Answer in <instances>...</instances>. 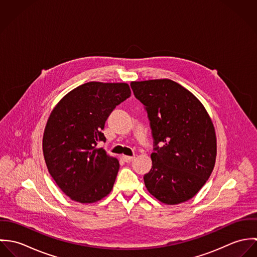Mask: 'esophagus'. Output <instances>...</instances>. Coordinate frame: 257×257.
I'll use <instances>...</instances> for the list:
<instances>
[{"instance_id": "esophagus-1", "label": "esophagus", "mask_w": 257, "mask_h": 257, "mask_svg": "<svg viewBox=\"0 0 257 257\" xmlns=\"http://www.w3.org/2000/svg\"><path fill=\"white\" fill-rule=\"evenodd\" d=\"M135 158H136L135 156H126V155H122V156H121V159H122L124 162H126V163L133 161Z\"/></svg>"}]
</instances>
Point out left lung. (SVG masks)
Masks as SVG:
<instances>
[{
    "mask_svg": "<svg viewBox=\"0 0 257 257\" xmlns=\"http://www.w3.org/2000/svg\"><path fill=\"white\" fill-rule=\"evenodd\" d=\"M131 87L147 112L153 139L152 167L144 176L148 192L167 205L190 200L216 162V134L207 110L169 79L132 82Z\"/></svg>",
    "mask_w": 257,
    "mask_h": 257,
    "instance_id": "obj_1",
    "label": "left lung"
}]
</instances>
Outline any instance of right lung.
<instances>
[{
	"label": "right lung",
	"mask_w": 257,
	"mask_h": 257,
	"mask_svg": "<svg viewBox=\"0 0 257 257\" xmlns=\"http://www.w3.org/2000/svg\"><path fill=\"white\" fill-rule=\"evenodd\" d=\"M131 96L125 83L89 82L69 92L47 120L42 149L47 169L58 187L79 203H94L112 189L119 168L100 142L113 109Z\"/></svg>",
	"instance_id": "add662e5"
}]
</instances>
